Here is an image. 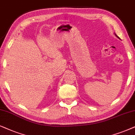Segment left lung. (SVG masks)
Instances as JSON below:
<instances>
[{
    "instance_id": "left-lung-1",
    "label": "left lung",
    "mask_w": 135,
    "mask_h": 135,
    "mask_svg": "<svg viewBox=\"0 0 135 135\" xmlns=\"http://www.w3.org/2000/svg\"><path fill=\"white\" fill-rule=\"evenodd\" d=\"M115 36H116V37H118V39H120V37H118V36H117V35H116V34H115Z\"/></svg>"
}]
</instances>
